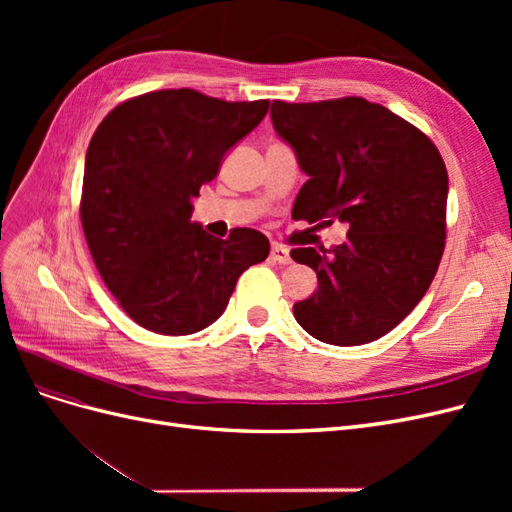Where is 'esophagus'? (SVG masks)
<instances>
[{
  "label": "esophagus",
  "instance_id": "1",
  "mask_svg": "<svg viewBox=\"0 0 512 512\" xmlns=\"http://www.w3.org/2000/svg\"><path fill=\"white\" fill-rule=\"evenodd\" d=\"M271 258H273L275 262H280V265H290V262H292L288 247H284V245H280V243H273V245H271Z\"/></svg>",
  "mask_w": 512,
  "mask_h": 512
}]
</instances>
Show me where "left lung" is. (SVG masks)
Wrapping results in <instances>:
<instances>
[{
    "label": "left lung",
    "instance_id": "8db88e82",
    "mask_svg": "<svg viewBox=\"0 0 512 512\" xmlns=\"http://www.w3.org/2000/svg\"><path fill=\"white\" fill-rule=\"evenodd\" d=\"M271 121L307 175L292 218L348 224L342 245L290 252L318 275L312 297L294 303V318L324 344L374 342L412 312L438 271L448 196L440 151L363 98L275 100Z\"/></svg>",
    "mask_w": 512,
    "mask_h": 512
}]
</instances>
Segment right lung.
I'll list each match as a JSON object with an SVG mask.
<instances>
[{"label": "right lung", "mask_w": 512, "mask_h": 512, "mask_svg": "<svg viewBox=\"0 0 512 512\" xmlns=\"http://www.w3.org/2000/svg\"><path fill=\"white\" fill-rule=\"evenodd\" d=\"M269 111V100L224 102L162 89L108 113L85 156L81 222L91 258L121 309L160 335H192L218 320L239 275L269 256V239H228L192 222L203 183Z\"/></svg>", "instance_id": "right-lung-1"}]
</instances>
